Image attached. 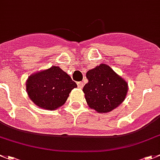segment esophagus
<instances>
[{
    "label": "esophagus",
    "mask_w": 160,
    "mask_h": 160,
    "mask_svg": "<svg viewBox=\"0 0 160 160\" xmlns=\"http://www.w3.org/2000/svg\"><path fill=\"white\" fill-rule=\"evenodd\" d=\"M77 85H78V87L82 89V88L83 87V86H84V83H83L82 82H77Z\"/></svg>",
    "instance_id": "obj_1"
}]
</instances>
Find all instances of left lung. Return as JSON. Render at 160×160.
Instances as JSON below:
<instances>
[{
	"label": "left lung",
	"mask_w": 160,
	"mask_h": 160,
	"mask_svg": "<svg viewBox=\"0 0 160 160\" xmlns=\"http://www.w3.org/2000/svg\"><path fill=\"white\" fill-rule=\"evenodd\" d=\"M86 78L89 82L82 90L91 109L106 113L124 102L128 92V83L109 66H97L88 70Z\"/></svg>",
	"instance_id": "8db88e82"
}]
</instances>
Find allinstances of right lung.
I'll return each mask as SVG.
<instances>
[{
  "mask_svg": "<svg viewBox=\"0 0 160 160\" xmlns=\"http://www.w3.org/2000/svg\"><path fill=\"white\" fill-rule=\"evenodd\" d=\"M77 84L61 68L50 67L29 76L26 90L31 100L37 106L55 110L64 105L69 93Z\"/></svg>",
  "mask_w": 160,
  "mask_h": 160,
  "instance_id": "add662e5",
  "label": "right lung"
}]
</instances>
